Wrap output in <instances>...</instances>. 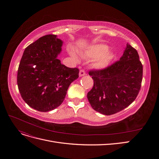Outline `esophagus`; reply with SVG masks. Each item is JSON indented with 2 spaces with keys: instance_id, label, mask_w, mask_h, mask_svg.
<instances>
[{
  "instance_id": "1",
  "label": "esophagus",
  "mask_w": 159,
  "mask_h": 159,
  "mask_svg": "<svg viewBox=\"0 0 159 159\" xmlns=\"http://www.w3.org/2000/svg\"><path fill=\"white\" fill-rule=\"evenodd\" d=\"M85 75V71H84V70H81L80 71V74H79L80 77H82V76H84V75Z\"/></svg>"
}]
</instances>
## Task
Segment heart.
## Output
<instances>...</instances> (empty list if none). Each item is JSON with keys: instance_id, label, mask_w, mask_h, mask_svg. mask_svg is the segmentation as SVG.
Wrapping results in <instances>:
<instances>
[{"instance_id": "obj_1", "label": "heart", "mask_w": 159, "mask_h": 159, "mask_svg": "<svg viewBox=\"0 0 159 159\" xmlns=\"http://www.w3.org/2000/svg\"><path fill=\"white\" fill-rule=\"evenodd\" d=\"M109 47L105 44H95L89 46L87 49L81 52V54L90 57V58L98 57L95 63V66L98 68H104L109 64L111 60L113 57V53L110 51H107ZM69 53L75 61H80L79 57L74 50H70Z\"/></svg>"}]
</instances>
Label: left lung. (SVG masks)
<instances>
[{
	"label": "left lung",
	"instance_id": "1",
	"mask_svg": "<svg viewBox=\"0 0 159 159\" xmlns=\"http://www.w3.org/2000/svg\"><path fill=\"white\" fill-rule=\"evenodd\" d=\"M89 75L94 81L87 95L91 107L111 115L127 107L136 99L141 86L143 66L137 51L127 44L120 60L105 69L90 71Z\"/></svg>",
	"mask_w": 159,
	"mask_h": 159
}]
</instances>
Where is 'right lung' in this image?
Returning a JSON list of instances; mask_svg holds the SVG:
<instances>
[{"label":"right lung","mask_w":159,"mask_h":159,"mask_svg":"<svg viewBox=\"0 0 159 159\" xmlns=\"http://www.w3.org/2000/svg\"><path fill=\"white\" fill-rule=\"evenodd\" d=\"M63 41L57 35L40 38L27 46L19 64L17 84L23 100L38 111L53 110L64 102L79 70L61 64L57 58Z\"/></svg>","instance_id":"1"}]
</instances>
